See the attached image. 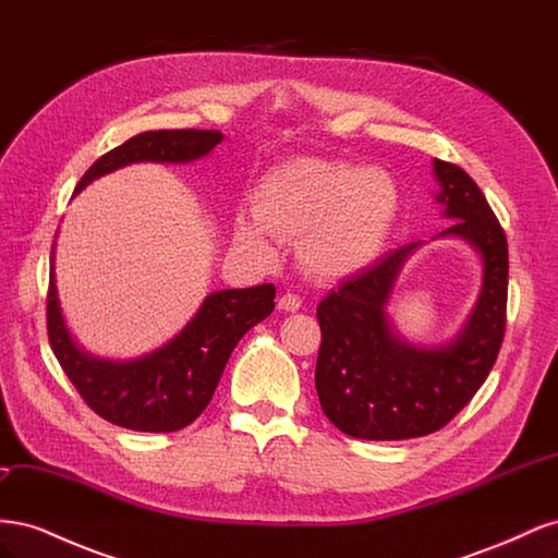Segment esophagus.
Here are the masks:
<instances>
[{"label":"esophagus","mask_w":558,"mask_h":558,"mask_svg":"<svg viewBox=\"0 0 558 558\" xmlns=\"http://www.w3.org/2000/svg\"><path fill=\"white\" fill-rule=\"evenodd\" d=\"M302 307V300L295 293H283L279 298V310L281 312H298Z\"/></svg>","instance_id":"34e87169"}]
</instances>
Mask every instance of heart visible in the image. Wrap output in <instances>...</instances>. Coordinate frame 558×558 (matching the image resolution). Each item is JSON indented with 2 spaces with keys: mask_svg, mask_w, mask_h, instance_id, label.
<instances>
[{
  "mask_svg": "<svg viewBox=\"0 0 558 558\" xmlns=\"http://www.w3.org/2000/svg\"><path fill=\"white\" fill-rule=\"evenodd\" d=\"M400 211V189L386 170L293 158L269 170L251 211L232 218V240L260 260L277 256V238H298V263L316 281H344L381 253Z\"/></svg>",
  "mask_w": 558,
  "mask_h": 558,
  "instance_id": "b5f03b06",
  "label": "heart"
}]
</instances>
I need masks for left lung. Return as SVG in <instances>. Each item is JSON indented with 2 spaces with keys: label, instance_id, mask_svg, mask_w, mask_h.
<instances>
[{
  "label": "left lung",
  "instance_id": "obj_1",
  "mask_svg": "<svg viewBox=\"0 0 558 558\" xmlns=\"http://www.w3.org/2000/svg\"><path fill=\"white\" fill-rule=\"evenodd\" d=\"M435 202L451 221L433 240H461L480 260V295L440 344H416L393 324L396 283L426 242L388 253L320 300L316 393L335 428L361 440H410L440 430L480 391L505 335L508 240L459 165L433 160Z\"/></svg>",
  "mask_w": 558,
  "mask_h": 558
}]
</instances>
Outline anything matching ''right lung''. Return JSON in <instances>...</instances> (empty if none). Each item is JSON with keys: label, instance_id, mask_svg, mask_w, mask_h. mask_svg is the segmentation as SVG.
Wrapping results in <instances>:
<instances>
[{"label": "right lung", "instance_id": "add662e5", "mask_svg": "<svg viewBox=\"0 0 558 558\" xmlns=\"http://www.w3.org/2000/svg\"><path fill=\"white\" fill-rule=\"evenodd\" d=\"M223 142L218 130L142 132L105 154L81 177L74 195L95 179L134 162L189 165ZM60 230V228H58ZM58 240V232H56ZM275 283L209 293L170 342L137 359H102L83 349L62 314L56 242L50 248L48 340L64 375L88 408L116 426L142 433H174L205 412L230 353L275 310Z\"/></svg>", "mask_w": 558, "mask_h": 558}]
</instances>
